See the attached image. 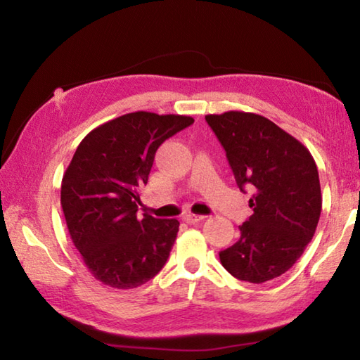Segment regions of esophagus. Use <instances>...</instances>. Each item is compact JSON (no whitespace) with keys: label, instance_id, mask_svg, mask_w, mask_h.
I'll list each match as a JSON object with an SVG mask.
<instances>
[{"label":"esophagus","instance_id":"34e87169","mask_svg":"<svg viewBox=\"0 0 360 360\" xmlns=\"http://www.w3.org/2000/svg\"><path fill=\"white\" fill-rule=\"evenodd\" d=\"M206 216H203V214H192V212H188V214H186L184 217V221L187 222V224H195V222H200V221H203Z\"/></svg>","mask_w":360,"mask_h":360}]
</instances>
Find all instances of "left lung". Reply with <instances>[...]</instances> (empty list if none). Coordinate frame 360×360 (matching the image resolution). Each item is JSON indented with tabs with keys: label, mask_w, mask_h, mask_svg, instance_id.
I'll list each match as a JSON object with an SVG mask.
<instances>
[{
	"label": "left lung",
	"mask_w": 360,
	"mask_h": 360,
	"mask_svg": "<svg viewBox=\"0 0 360 360\" xmlns=\"http://www.w3.org/2000/svg\"><path fill=\"white\" fill-rule=\"evenodd\" d=\"M206 122L227 152L240 191L254 192L252 216L240 238L219 252L231 276L260 284L281 276L300 259L318 227L322 195L309 150L264 115L208 114Z\"/></svg>",
	"instance_id": "1"
}]
</instances>
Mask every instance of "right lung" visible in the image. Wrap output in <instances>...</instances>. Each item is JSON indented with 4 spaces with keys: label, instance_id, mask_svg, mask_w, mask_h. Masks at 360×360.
I'll list each match as a JSON object with an SVG mask.
<instances>
[{
    "label": "right lung",
    "instance_id": "obj_1",
    "mask_svg": "<svg viewBox=\"0 0 360 360\" xmlns=\"http://www.w3.org/2000/svg\"><path fill=\"white\" fill-rule=\"evenodd\" d=\"M192 124L191 115L136 111L105 122L77 146L60 203L72 245L105 285L139 288L167 264L179 221L138 217L139 188L158 146Z\"/></svg>",
    "mask_w": 360,
    "mask_h": 360
}]
</instances>
